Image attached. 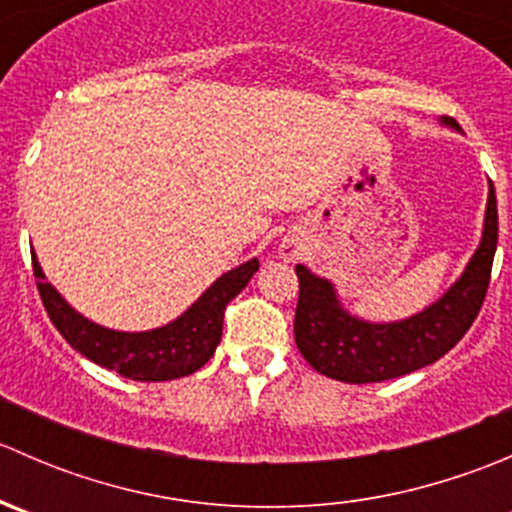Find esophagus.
<instances>
[{
  "instance_id": "obj_1",
  "label": "esophagus",
  "mask_w": 512,
  "mask_h": 512,
  "mask_svg": "<svg viewBox=\"0 0 512 512\" xmlns=\"http://www.w3.org/2000/svg\"><path fill=\"white\" fill-rule=\"evenodd\" d=\"M282 257H285V260H294V257H299V245L297 242H285V245H282Z\"/></svg>"
}]
</instances>
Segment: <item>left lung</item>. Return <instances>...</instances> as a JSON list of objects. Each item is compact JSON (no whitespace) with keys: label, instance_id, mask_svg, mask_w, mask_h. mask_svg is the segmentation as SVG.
<instances>
[{"label":"left lung","instance_id":"obj_1","mask_svg":"<svg viewBox=\"0 0 512 512\" xmlns=\"http://www.w3.org/2000/svg\"><path fill=\"white\" fill-rule=\"evenodd\" d=\"M458 128L453 118H441ZM498 245V205L490 183L485 205L483 237L456 285L438 302L409 319L389 324L352 317L339 302L334 285L304 265L294 267L299 277V299L294 312V342L312 369L344 384H374L411 374L451 352L476 322L490 285L493 255Z\"/></svg>","mask_w":512,"mask_h":512}]
</instances>
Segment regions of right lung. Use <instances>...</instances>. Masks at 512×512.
<instances>
[{
  "label": "right lung",
  "mask_w": 512,
  "mask_h": 512,
  "mask_svg": "<svg viewBox=\"0 0 512 512\" xmlns=\"http://www.w3.org/2000/svg\"><path fill=\"white\" fill-rule=\"evenodd\" d=\"M32 265L46 314L76 352L126 379L170 381L208 364L223 337L225 307L247 287L260 262L252 257L225 272L178 319L151 332H116L89 322L46 282L36 255H32Z\"/></svg>",
  "instance_id": "right-lung-1"
}]
</instances>
